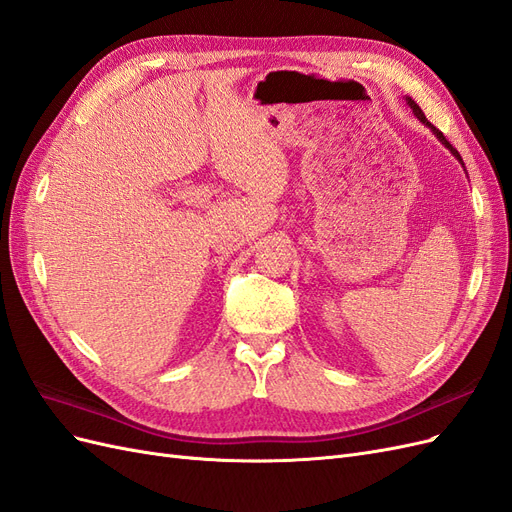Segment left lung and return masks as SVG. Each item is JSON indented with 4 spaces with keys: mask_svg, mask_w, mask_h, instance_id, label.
<instances>
[{
    "mask_svg": "<svg viewBox=\"0 0 512 512\" xmlns=\"http://www.w3.org/2000/svg\"><path fill=\"white\" fill-rule=\"evenodd\" d=\"M406 104H408V106L412 108V113H414V117H416L418 121H421V123H425V126H427V128H429L431 132H433V136H436V138H438V141H440V143H442V145H444V147H446L448 151H451V153H453V158H457V162H459V164L463 166V170H466V164H463V160H461V156H459V151H457V149H455V147H453L451 143H448V141H446V136H444V134H442V132H440V130H438L436 126H431V123H429V121H427V117H425V113L421 111V106H418V104H416V102H414V100H412L410 96H406Z\"/></svg>",
    "mask_w": 512,
    "mask_h": 512,
    "instance_id": "8db88e82",
    "label": "left lung"
}]
</instances>
